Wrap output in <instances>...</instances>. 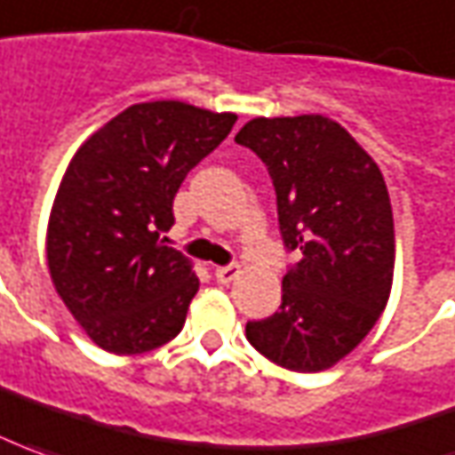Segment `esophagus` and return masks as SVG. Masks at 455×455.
<instances>
[{
    "label": "esophagus",
    "instance_id": "esophagus-1",
    "mask_svg": "<svg viewBox=\"0 0 455 455\" xmlns=\"http://www.w3.org/2000/svg\"><path fill=\"white\" fill-rule=\"evenodd\" d=\"M241 274L239 264H228V267H216L214 276L219 283H231Z\"/></svg>",
    "mask_w": 455,
    "mask_h": 455
}]
</instances>
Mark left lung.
<instances>
[{
	"instance_id": "8db88e82",
	"label": "left lung",
	"mask_w": 455,
	"mask_h": 455,
	"mask_svg": "<svg viewBox=\"0 0 455 455\" xmlns=\"http://www.w3.org/2000/svg\"><path fill=\"white\" fill-rule=\"evenodd\" d=\"M236 144L267 164L283 243L301 251L281 281L279 311L249 321L246 339L283 369H331L376 326L394 283V212L381 169L321 114L256 116Z\"/></svg>"
}]
</instances>
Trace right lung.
Masks as SVG:
<instances>
[{
  "label": "right lung",
  "instance_id": "add662e5",
  "mask_svg": "<svg viewBox=\"0 0 455 455\" xmlns=\"http://www.w3.org/2000/svg\"><path fill=\"white\" fill-rule=\"evenodd\" d=\"M236 114L144 101L86 139L61 176L46 227V264L86 336L116 356L181 331L199 276L166 246L187 174L228 137Z\"/></svg>",
  "mask_w": 455,
  "mask_h": 455
}]
</instances>
